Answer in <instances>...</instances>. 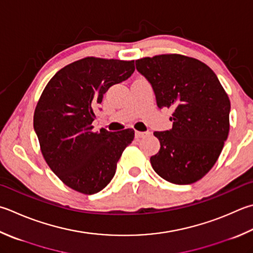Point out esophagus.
Masks as SVG:
<instances>
[{"mask_svg": "<svg viewBox=\"0 0 253 253\" xmlns=\"http://www.w3.org/2000/svg\"><path fill=\"white\" fill-rule=\"evenodd\" d=\"M146 134H149V132H140V131H135V137H136V139H141V137L145 136Z\"/></svg>", "mask_w": 253, "mask_h": 253, "instance_id": "1", "label": "esophagus"}]
</instances>
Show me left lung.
<instances>
[{"label":"left lung","instance_id":"left-lung-1","mask_svg":"<svg viewBox=\"0 0 253 253\" xmlns=\"http://www.w3.org/2000/svg\"><path fill=\"white\" fill-rule=\"evenodd\" d=\"M160 109L171 108L173 127L155 131L161 143L151 157L162 178L188 185L204 177L220 155L229 133L230 101L216 74L190 57L160 55L135 61Z\"/></svg>","mask_w":253,"mask_h":253}]
</instances>
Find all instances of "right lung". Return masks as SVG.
Segmentation results:
<instances>
[{
  "instance_id": "add662e5",
  "label": "right lung",
  "mask_w": 253,
  "mask_h": 253,
  "mask_svg": "<svg viewBox=\"0 0 253 253\" xmlns=\"http://www.w3.org/2000/svg\"><path fill=\"white\" fill-rule=\"evenodd\" d=\"M134 61L87 57L60 69L42 91L34 113V130L50 169L68 187L91 195L116 174L134 130L92 131L94 111L113 84L134 73Z\"/></svg>"
}]
</instances>
